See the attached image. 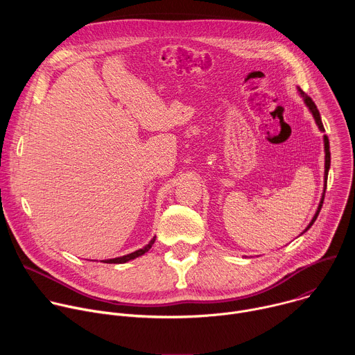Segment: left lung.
Segmentation results:
<instances>
[{
    "mask_svg": "<svg viewBox=\"0 0 355 355\" xmlns=\"http://www.w3.org/2000/svg\"><path fill=\"white\" fill-rule=\"evenodd\" d=\"M297 91H299V94H300V96L303 98V101H305V104H306V107L309 108V111L312 112V115H313V118H315V121H316V125L319 126V129L322 130V132H324V128H323V123H322V119H320V114H319V110H318V107L315 105V103L312 101V98L309 96V95H306L305 92H303L299 87H297ZM323 140H324V189H323V195H322V199H320V204H319V207H318V211H316V214H315V216H313V219H312V222L308 225V227L303 230V233L305 232H308L309 229H311V226L315 223V220L318 219V215H319V212H320V209H322V205H323V199H324V192H326V182H327V175H329V168H330V146H329V137L324 135L323 136Z\"/></svg>",
    "mask_w": 355,
    "mask_h": 355,
    "instance_id": "1",
    "label": "left lung"
}]
</instances>
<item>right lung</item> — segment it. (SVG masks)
Returning a JSON list of instances; mask_svg holds the SVG:
<instances>
[{"label": "right lung", "mask_w": 355, "mask_h": 355, "mask_svg": "<svg viewBox=\"0 0 355 355\" xmlns=\"http://www.w3.org/2000/svg\"><path fill=\"white\" fill-rule=\"evenodd\" d=\"M155 240H156V237L151 239V240L148 241V244H146L143 248H139V250H136V251L130 252V254H126V256H122V257H116V259L104 260L103 263H107V264H123V263H128V261H130V260H135V259H137V257L143 256L144 252H147V251L151 248V245L155 244Z\"/></svg>", "instance_id": "1"}]
</instances>
